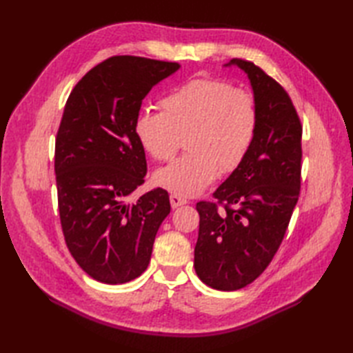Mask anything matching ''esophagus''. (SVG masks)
I'll return each instance as SVG.
<instances>
[{"label":"esophagus","mask_w":353,"mask_h":353,"mask_svg":"<svg viewBox=\"0 0 353 353\" xmlns=\"http://www.w3.org/2000/svg\"><path fill=\"white\" fill-rule=\"evenodd\" d=\"M170 201H171V208H179L182 205H186V200L181 196H177V194H171Z\"/></svg>","instance_id":"1"}]
</instances>
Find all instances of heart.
Listing matches in <instances>:
<instances>
[{"instance_id": "1", "label": "heart", "mask_w": 353, "mask_h": 353, "mask_svg": "<svg viewBox=\"0 0 353 353\" xmlns=\"http://www.w3.org/2000/svg\"><path fill=\"white\" fill-rule=\"evenodd\" d=\"M159 106L161 112H141L134 134L157 162L171 161L185 139L190 152L154 176L157 185L177 196H196L220 171H235L256 141V97L228 80H188L162 97Z\"/></svg>"}]
</instances>
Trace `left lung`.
Segmentation results:
<instances>
[{
    "label": "left lung",
    "mask_w": 353,
    "mask_h": 353,
    "mask_svg": "<svg viewBox=\"0 0 353 353\" xmlns=\"http://www.w3.org/2000/svg\"><path fill=\"white\" fill-rule=\"evenodd\" d=\"M230 63L250 80L259 129L245 161L212 194L215 201L196 206L194 268L221 291L244 288L272 262L299 200L302 172V123L290 95L254 63Z\"/></svg>",
    "instance_id": "1"
}]
</instances>
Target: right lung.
Segmentation results:
<instances>
[{
    "label": "right lung",
    "mask_w": 353,
    "mask_h": 353,
    "mask_svg": "<svg viewBox=\"0 0 353 353\" xmlns=\"http://www.w3.org/2000/svg\"><path fill=\"white\" fill-rule=\"evenodd\" d=\"M179 68L177 62L114 56L86 72L66 100L54 150L59 215L72 258L99 282L125 283L144 273L171 211L162 188L137 203L125 197L147 174L134 134L142 100Z\"/></svg>",
    "instance_id": "right-lung-1"
}]
</instances>
